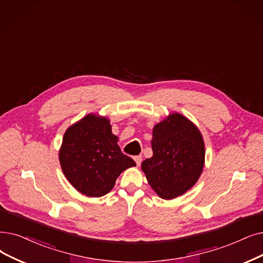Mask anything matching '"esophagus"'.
Masks as SVG:
<instances>
[{
	"mask_svg": "<svg viewBox=\"0 0 263 263\" xmlns=\"http://www.w3.org/2000/svg\"><path fill=\"white\" fill-rule=\"evenodd\" d=\"M134 161L136 162V165H140L142 163V156H135L134 157Z\"/></svg>",
	"mask_w": 263,
	"mask_h": 263,
	"instance_id": "obj_1",
	"label": "esophagus"
}]
</instances>
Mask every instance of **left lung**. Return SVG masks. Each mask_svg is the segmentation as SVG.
Masks as SVG:
<instances>
[{
	"label": "left lung",
	"instance_id": "1",
	"mask_svg": "<svg viewBox=\"0 0 263 263\" xmlns=\"http://www.w3.org/2000/svg\"><path fill=\"white\" fill-rule=\"evenodd\" d=\"M153 157L142 163L146 178L165 200L184 195L198 181L205 148L199 129L185 116L173 112L153 130Z\"/></svg>",
	"mask_w": 263,
	"mask_h": 263
}]
</instances>
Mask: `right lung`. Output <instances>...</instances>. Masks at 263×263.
I'll return each instance as SVG.
<instances>
[{
  "instance_id": "add662e5",
  "label": "right lung",
  "mask_w": 263,
  "mask_h": 263,
  "mask_svg": "<svg viewBox=\"0 0 263 263\" xmlns=\"http://www.w3.org/2000/svg\"><path fill=\"white\" fill-rule=\"evenodd\" d=\"M109 120L95 114L65 131L59 160L63 174L77 191L88 197L105 196L121 172L136 165L121 153Z\"/></svg>"
}]
</instances>
